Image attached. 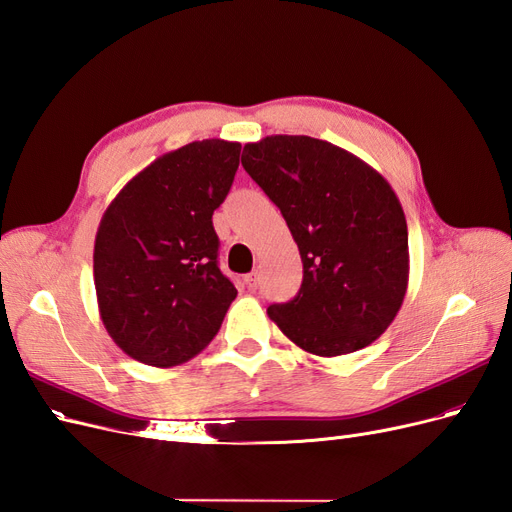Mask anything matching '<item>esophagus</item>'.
I'll list each match as a JSON object with an SVG mask.
<instances>
[{"label":"esophagus","instance_id":"obj_1","mask_svg":"<svg viewBox=\"0 0 512 512\" xmlns=\"http://www.w3.org/2000/svg\"><path fill=\"white\" fill-rule=\"evenodd\" d=\"M244 283H246V289H249V291H255V289L259 287V274H257V272H251V274H246V278H244Z\"/></svg>","mask_w":512,"mask_h":512}]
</instances>
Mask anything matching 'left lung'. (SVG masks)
<instances>
[{
  "label": "left lung",
  "instance_id": "1",
  "mask_svg": "<svg viewBox=\"0 0 512 512\" xmlns=\"http://www.w3.org/2000/svg\"><path fill=\"white\" fill-rule=\"evenodd\" d=\"M242 166L280 208L304 263L298 295L272 304L270 319L319 357L372 344L408 287V227L391 185L353 153L310 136L244 144Z\"/></svg>",
  "mask_w": 512,
  "mask_h": 512
}]
</instances>
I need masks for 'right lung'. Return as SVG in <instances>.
Instances as JSON below:
<instances>
[{"label":"right lung","instance_id":"add662e5","mask_svg":"<svg viewBox=\"0 0 512 512\" xmlns=\"http://www.w3.org/2000/svg\"><path fill=\"white\" fill-rule=\"evenodd\" d=\"M240 144L202 140L146 166L97 227L93 278L106 332L146 366L185 364L210 344L236 300L212 227L232 189Z\"/></svg>","mask_w":512,"mask_h":512}]
</instances>
